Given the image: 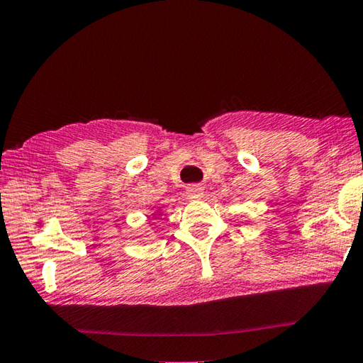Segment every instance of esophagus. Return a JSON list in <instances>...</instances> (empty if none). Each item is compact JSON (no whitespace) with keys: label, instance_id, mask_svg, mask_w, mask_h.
Returning a JSON list of instances; mask_svg holds the SVG:
<instances>
[{"label":"esophagus","instance_id":"34e87169","mask_svg":"<svg viewBox=\"0 0 363 363\" xmlns=\"http://www.w3.org/2000/svg\"><path fill=\"white\" fill-rule=\"evenodd\" d=\"M187 195H189V199H200V196L203 195V187H200V186H190V187H187Z\"/></svg>","mask_w":363,"mask_h":363}]
</instances>
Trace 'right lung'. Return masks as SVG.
<instances>
[{
  "label": "right lung",
  "mask_w": 363,
  "mask_h": 363,
  "mask_svg": "<svg viewBox=\"0 0 363 363\" xmlns=\"http://www.w3.org/2000/svg\"><path fill=\"white\" fill-rule=\"evenodd\" d=\"M159 216H160V214H159Z\"/></svg>",
  "instance_id": "1"
}]
</instances>
